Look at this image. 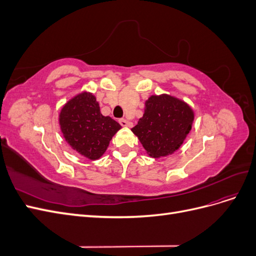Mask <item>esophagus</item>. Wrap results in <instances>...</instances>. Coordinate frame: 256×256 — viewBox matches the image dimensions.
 <instances>
[{"label": "esophagus", "mask_w": 256, "mask_h": 256, "mask_svg": "<svg viewBox=\"0 0 256 256\" xmlns=\"http://www.w3.org/2000/svg\"><path fill=\"white\" fill-rule=\"evenodd\" d=\"M120 124L122 127H131V126H132V122L125 120V118H120Z\"/></svg>", "instance_id": "34e87169"}]
</instances>
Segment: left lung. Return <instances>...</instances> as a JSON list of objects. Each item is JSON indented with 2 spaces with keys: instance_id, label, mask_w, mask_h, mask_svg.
<instances>
[{
  "instance_id": "8db88e82",
  "label": "left lung",
  "mask_w": 256,
  "mask_h": 256,
  "mask_svg": "<svg viewBox=\"0 0 256 256\" xmlns=\"http://www.w3.org/2000/svg\"><path fill=\"white\" fill-rule=\"evenodd\" d=\"M194 112L182 100L166 94L152 95L132 132L152 158L166 157L176 152L190 132Z\"/></svg>"
}]
</instances>
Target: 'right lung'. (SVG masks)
<instances>
[{"instance_id":"add662e5","label":"right lung","mask_w":256,"mask_h":256,"mask_svg":"<svg viewBox=\"0 0 256 256\" xmlns=\"http://www.w3.org/2000/svg\"><path fill=\"white\" fill-rule=\"evenodd\" d=\"M58 122L66 142L90 160L102 157L122 128L110 116L100 113L96 97L90 92H82L68 100L60 112Z\"/></svg>"}]
</instances>
